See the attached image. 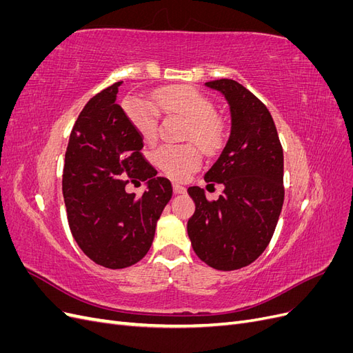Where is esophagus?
I'll return each mask as SVG.
<instances>
[{
	"label": "esophagus",
	"instance_id": "esophagus-1",
	"mask_svg": "<svg viewBox=\"0 0 353 353\" xmlns=\"http://www.w3.org/2000/svg\"><path fill=\"white\" fill-rule=\"evenodd\" d=\"M174 193L175 194H184V193H187V188L183 187L181 184H174Z\"/></svg>",
	"mask_w": 353,
	"mask_h": 353
}]
</instances>
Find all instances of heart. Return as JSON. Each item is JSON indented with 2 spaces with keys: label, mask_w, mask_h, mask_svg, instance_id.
I'll return each instance as SVG.
<instances>
[{
  "label": "heart",
  "mask_w": 353,
  "mask_h": 353,
  "mask_svg": "<svg viewBox=\"0 0 353 353\" xmlns=\"http://www.w3.org/2000/svg\"><path fill=\"white\" fill-rule=\"evenodd\" d=\"M152 99L162 113L179 114L188 121L185 140L194 141L208 153L222 145L225 126L215 114V105L208 95L188 85H175L156 91ZM155 108L153 104L141 100L128 101L125 108L128 119L145 143H153L157 138L159 113ZM153 159L156 166L175 181L187 179L201 165V156L194 144L163 145Z\"/></svg>",
  "instance_id": "1"
}]
</instances>
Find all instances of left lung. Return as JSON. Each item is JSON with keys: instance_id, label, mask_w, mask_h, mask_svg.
Listing matches in <instances>:
<instances>
[{"instance_id": "obj_1", "label": "left lung", "mask_w": 353, "mask_h": 353, "mask_svg": "<svg viewBox=\"0 0 353 353\" xmlns=\"http://www.w3.org/2000/svg\"><path fill=\"white\" fill-rule=\"evenodd\" d=\"M221 91L231 110V134L208 170L206 183L223 184L218 200L190 187L196 203L187 231L199 258L219 271L254 262L270 244L284 201V157L266 105L232 79L206 82Z\"/></svg>"}]
</instances>
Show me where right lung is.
<instances>
[{
	"label": "right lung",
	"mask_w": 353,
	"mask_h": 353,
	"mask_svg": "<svg viewBox=\"0 0 353 353\" xmlns=\"http://www.w3.org/2000/svg\"><path fill=\"white\" fill-rule=\"evenodd\" d=\"M116 82L95 94L74 122L63 168V197L74 241L91 261L110 270L140 262L172 197L170 181L141 153L143 137L116 104ZM148 181L143 196L130 182Z\"/></svg>",
	"instance_id": "1"
}]
</instances>
